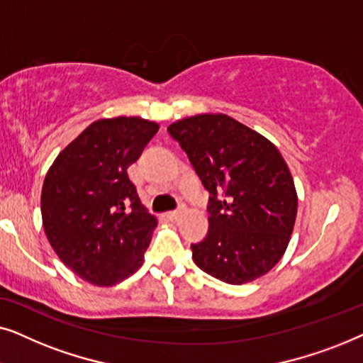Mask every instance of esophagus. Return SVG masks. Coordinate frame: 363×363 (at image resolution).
<instances>
[{
	"label": "esophagus",
	"mask_w": 363,
	"mask_h": 363,
	"mask_svg": "<svg viewBox=\"0 0 363 363\" xmlns=\"http://www.w3.org/2000/svg\"><path fill=\"white\" fill-rule=\"evenodd\" d=\"M183 213H185V210H183V208H182V210L167 213V218H168V220H170V221H178V220H180V218L183 216Z\"/></svg>",
	"instance_id": "1"
}]
</instances>
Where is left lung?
Wrapping results in <instances>:
<instances>
[{"label": "left lung", "instance_id": "left-lung-1", "mask_svg": "<svg viewBox=\"0 0 363 363\" xmlns=\"http://www.w3.org/2000/svg\"><path fill=\"white\" fill-rule=\"evenodd\" d=\"M168 133L210 193L206 238L191 245L195 264L228 284L264 276L284 255L297 215L294 180L279 150L225 113L182 118Z\"/></svg>", "mask_w": 363, "mask_h": 363}]
</instances>
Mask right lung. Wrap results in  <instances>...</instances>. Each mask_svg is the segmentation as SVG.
Segmentation results:
<instances>
[{"mask_svg": "<svg viewBox=\"0 0 363 363\" xmlns=\"http://www.w3.org/2000/svg\"><path fill=\"white\" fill-rule=\"evenodd\" d=\"M158 132L142 117L92 122L59 153L41 193L46 236L64 264L94 286H113L143 262L157 218L127 168Z\"/></svg>", "mask_w": 363, "mask_h": 363, "instance_id": "add662e5", "label": "right lung"}]
</instances>
